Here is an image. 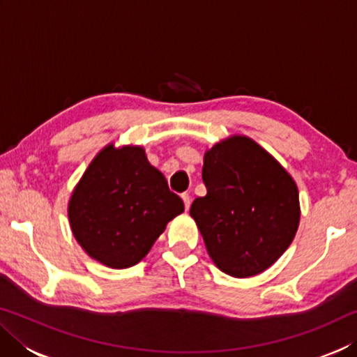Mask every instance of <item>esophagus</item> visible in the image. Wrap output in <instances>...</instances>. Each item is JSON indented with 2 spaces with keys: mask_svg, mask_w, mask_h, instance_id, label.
Wrapping results in <instances>:
<instances>
[{
  "mask_svg": "<svg viewBox=\"0 0 357 357\" xmlns=\"http://www.w3.org/2000/svg\"><path fill=\"white\" fill-rule=\"evenodd\" d=\"M181 198H183V202H184L185 211H189V208H190V203H192V198H190V195H189V193H183V195H181Z\"/></svg>",
  "mask_w": 357,
  "mask_h": 357,
  "instance_id": "34e87169",
  "label": "esophagus"
}]
</instances>
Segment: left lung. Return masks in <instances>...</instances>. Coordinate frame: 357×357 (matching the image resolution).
<instances>
[{"instance_id":"1","label":"left lung","mask_w":357,"mask_h":357,"mask_svg":"<svg viewBox=\"0 0 357 357\" xmlns=\"http://www.w3.org/2000/svg\"><path fill=\"white\" fill-rule=\"evenodd\" d=\"M202 176L208 193L190 215L214 264L238 279L271 268L299 227L291 174L252 138L231 135L204 153Z\"/></svg>"}]
</instances>
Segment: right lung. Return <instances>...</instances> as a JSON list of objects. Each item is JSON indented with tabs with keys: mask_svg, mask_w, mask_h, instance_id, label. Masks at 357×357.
<instances>
[{
	"mask_svg": "<svg viewBox=\"0 0 357 357\" xmlns=\"http://www.w3.org/2000/svg\"><path fill=\"white\" fill-rule=\"evenodd\" d=\"M184 213L164 174L144 148L113 143L100 149L72 190L68 204L77 243L112 269L130 268L148 255L167 223Z\"/></svg>",
	"mask_w": 357,
	"mask_h": 357,
	"instance_id": "1",
	"label": "right lung"
}]
</instances>
